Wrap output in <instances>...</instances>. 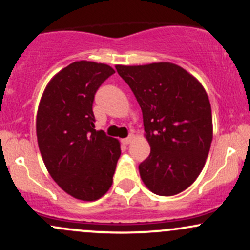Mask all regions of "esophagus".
<instances>
[{"instance_id": "obj_1", "label": "esophagus", "mask_w": 250, "mask_h": 250, "mask_svg": "<svg viewBox=\"0 0 250 250\" xmlns=\"http://www.w3.org/2000/svg\"><path fill=\"white\" fill-rule=\"evenodd\" d=\"M133 140H134V136H133V135H130V136H128V137H125V139H123L122 140V143H123V145H129V143L133 141Z\"/></svg>"}]
</instances>
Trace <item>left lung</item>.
<instances>
[{"label": "left lung", "mask_w": 250, "mask_h": 250, "mask_svg": "<svg viewBox=\"0 0 250 250\" xmlns=\"http://www.w3.org/2000/svg\"><path fill=\"white\" fill-rule=\"evenodd\" d=\"M142 109L150 155L139 166L149 190L173 196L197 179L213 140L208 95L196 77L170 62L115 65Z\"/></svg>", "instance_id": "1"}]
</instances>
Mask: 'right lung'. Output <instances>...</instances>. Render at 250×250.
Returning a JSON list of instances; mask_svg holds the SVG:
<instances>
[{
	"label": "right lung",
	"mask_w": 250,
	"mask_h": 250,
	"mask_svg": "<svg viewBox=\"0 0 250 250\" xmlns=\"http://www.w3.org/2000/svg\"><path fill=\"white\" fill-rule=\"evenodd\" d=\"M114 73L104 63H70L48 82L37 109V143L45 168L77 200H99L113 185L121 148L119 140L95 130L93 102Z\"/></svg>",
	"instance_id": "add662e5"
}]
</instances>
